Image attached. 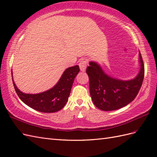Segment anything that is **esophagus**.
<instances>
[{
  "mask_svg": "<svg viewBox=\"0 0 157 157\" xmlns=\"http://www.w3.org/2000/svg\"><path fill=\"white\" fill-rule=\"evenodd\" d=\"M87 62L86 60L85 59H82L79 61V66L80 70H81L82 71H86V69L87 67Z\"/></svg>",
  "mask_w": 157,
  "mask_h": 157,
  "instance_id": "esophagus-1",
  "label": "esophagus"
}]
</instances>
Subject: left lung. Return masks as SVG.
<instances>
[{
    "mask_svg": "<svg viewBox=\"0 0 157 157\" xmlns=\"http://www.w3.org/2000/svg\"><path fill=\"white\" fill-rule=\"evenodd\" d=\"M140 70L135 78L124 81L105 74L97 63L91 61L86 69L89 77L90 92L94 105L104 111H112L124 107L133 101L143 84L144 67L139 52Z\"/></svg>",
    "mask_w": 157,
    "mask_h": 157,
    "instance_id": "1",
    "label": "left lung"
}]
</instances>
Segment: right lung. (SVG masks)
Masks as SVG:
<instances>
[{
	"instance_id": "1",
	"label": "right lung",
	"mask_w": 157,
	"mask_h": 157,
	"mask_svg": "<svg viewBox=\"0 0 157 157\" xmlns=\"http://www.w3.org/2000/svg\"><path fill=\"white\" fill-rule=\"evenodd\" d=\"M79 71L78 65L68 67L63 72L59 82L52 89L36 94H25L21 92L13 81V75L12 79L18 96L25 104L39 112L53 113L61 110L66 104L73 83Z\"/></svg>"
}]
</instances>
